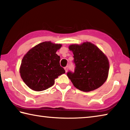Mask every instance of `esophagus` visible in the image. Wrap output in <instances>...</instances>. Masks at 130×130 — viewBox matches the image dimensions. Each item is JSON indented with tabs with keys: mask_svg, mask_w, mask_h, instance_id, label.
Listing matches in <instances>:
<instances>
[{
	"mask_svg": "<svg viewBox=\"0 0 130 130\" xmlns=\"http://www.w3.org/2000/svg\"><path fill=\"white\" fill-rule=\"evenodd\" d=\"M64 69H65V72H67L68 71V66H67V67H65L64 68Z\"/></svg>",
	"mask_w": 130,
	"mask_h": 130,
	"instance_id": "1",
	"label": "esophagus"
}]
</instances>
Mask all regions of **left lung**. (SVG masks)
I'll return each mask as SVG.
<instances>
[{"instance_id": "8db88e82", "label": "left lung", "mask_w": 130, "mask_h": 130, "mask_svg": "<svg viewBox=\"0 0 130 130\" xmlns=\"http://www.w3.org/2000/svg\"><path fill=\"white\" fill-rule=\"evenodd\" d=\"M69 49L74 54V72L69 71L67 76L76 88L84 92L98 89L107 80L109 69L105 55L91 42L71 45Z\"/></svg>"}]
</instances>
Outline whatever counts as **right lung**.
<instances>
[{
	"label": "right lung",
	"instance_id": "right-lung-1",
	"mask_svg": "<svg viewBox=\"0 0 130 130\" xmlns=\"http://www.w3.org/2000/svg\"><path fill=\"white\" fill-rule=\"evenodd\" d=\"M61 44L43 42L32 47L22 60L21 78L34 91H44L54 85L55 79L65 73L60 66V57L56 52Z\"/></svg>",
	"mask_w": 130,
	"mask_h": 130
}]
</instances>
